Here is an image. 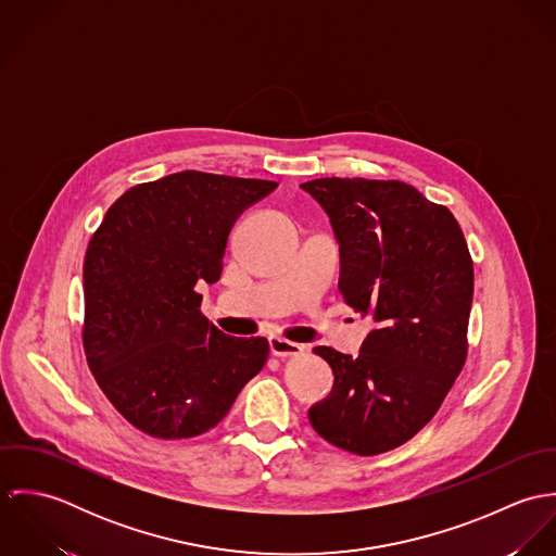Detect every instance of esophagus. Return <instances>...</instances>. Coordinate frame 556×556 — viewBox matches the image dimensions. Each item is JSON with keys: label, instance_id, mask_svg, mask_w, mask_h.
Wrapping results in <instances>:
<instances>
[{"label": "esophagus", "instance_id": "esophagus-1", "mask_svg": "<svg viewBox=\"0 0 556 556\" xmlns=\"http://www.w3.org/2000/svg\"><path fill=\"white\" fill-rule=\"evenodd\" d=\"M269 351L271 355L276 357H298L304 353V344H298V342H291L287 338H269Z\"/></svg>", "mask_w": 556, "mask_h": 556}]
</instances>
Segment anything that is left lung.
Segmentation results:
<instances>
[{
    "instance_id": "8db88e82",
    "label": "left lung",
    "mask_w": 556,
    "mask_h": 556,
    "mask_svg": "<svg viewBox=\"0 0 556 556\" xmlns=\"http://www.w3.org/2000/svg\"><path fill=\"white\" fill-rule=\"evenodd\" d=\"M302 188L340 241L344 304L377 320L357 357L315 349L336 381L311 424L344 452L377 456L413 439L465 368L473 258L454 214L404 181L320 177Z\"/></svg>"
}]
</instances>
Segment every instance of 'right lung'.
<instances>
[{
	"instance_id": "add662e5",
	"label": "right lung",
	"mask_w": 556,
	"mask_h": 556,
	"mask_svg": "<svg viewBox=\"0 0 556 556\" xmlns=\"http://www.w3.org/2000/svg\"><path fill=\"white\" fill-rule=\"evenodd\" d=\"M278 184L181 170L126 190L89 239L83 349L137 430L192 439L218 426L269 357L265 338H231L201 313L239 214Z\"/></svg>"
}]
</instances>
